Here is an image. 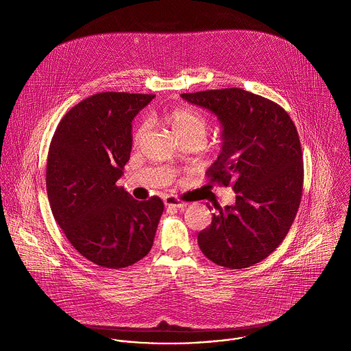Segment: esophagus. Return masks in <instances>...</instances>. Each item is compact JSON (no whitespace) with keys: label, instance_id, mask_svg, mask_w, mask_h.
<instances>
[{"label":"esophagus","instance_id":"34e87169","mask_svg":"<svg viewBox=\"0 0 351 351\" xmlns=\"http://www.w3.org/2000/svg\"><path fill=\"white\" fill-rule=\"evenodd\" d=\"M165 206L175 207V208H183V207H186V203L182 202V199H179L175 195H168V197H165Z\"/></svg>","mask_w":351,"mask_h":351}]
</instances>
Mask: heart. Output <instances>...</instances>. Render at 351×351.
<instances>
[{
  "mask_svg": "<svg viewBox=\"0 0 351 351\" xmlns=\"http://www.w3.org/2000/svg\"><path fill=\"white\" fill-rule=\"evenodd\" d=\"M164 119L173 129L176 136L182 141L198 140L199 143H203L207 136V130H208L207 118L203 114H199L198 111H194L191 108H186V107L173 108L165 114ZM144 132H145V122L144 121L137 122L132 132V143L138 144Z\"/></svg>",
  "mask_w": 351,
  "mask_h": 351,
  "instance_id": "obj_1",
  "label": "heart"
}]
</instances>
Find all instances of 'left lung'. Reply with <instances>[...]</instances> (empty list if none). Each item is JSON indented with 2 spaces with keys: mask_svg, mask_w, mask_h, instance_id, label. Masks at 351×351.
I'll list each match as a JSON object with an SVG mask.
<instances>
[{
  "mask_svg": "<svg viewBox=\"0 0 351 351\" xmlns=\"http://www.w3.org/2000/svg\"><path fill=\"white\" fill-rule=\"evenodd\" d=\"M180 97L221 121L222 152L207 175L236 191L234 206L217 207L198 245L217 265L252 267L283 241L302 202L304 167L295 125L279 104L239 87Z\"/></svg>",
  "mask_w": 351,
  "mask_h": 351,
  "instance_id": "left-lung-1",
  "label": "left lung"
}]
</instances>
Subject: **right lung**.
<instances>
[{
	"label": "right lung",
	"mask_w": 351,
	"mask_h": 351,
	"mask_svg": "<svg viewBox=\"0 0 351 351\" xmlns=\"http://www.w3.org/2000/svg\"><path fill=\"white\" fill-rule=\"evenodd\" d=\"M154 94L97 93L71 108L49 143V207L69 243L103 268L133 265L153 247L162 199L137 202L117 180L130 158L132 121Z\"/></svg>",
	"instance_id": "obj_1"
}]
</instances>
